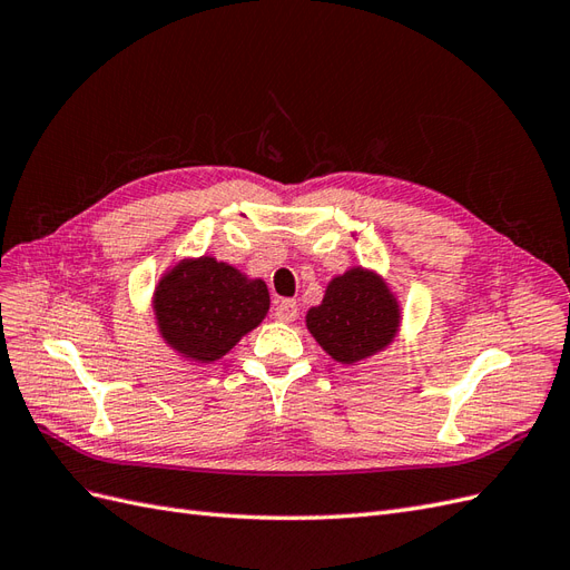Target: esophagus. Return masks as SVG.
<instances>
[{
	"mask_svg": "<svg viewBox=\"0 0 570 570\" xmlns=\"http://www.w3.org/2000/svg\"><path fill=\"white\" fill-rule=\"evenodd\" d=\"M275 318L283 321V323H289L297 318V302L295 299H283L275 304Z\"/></svg>",
	"mask_w": 570,
	"mask_h": 570,
	"instance_id": "34e87169",
	"label": "esophagus"
}]
</instances>
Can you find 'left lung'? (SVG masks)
I'll return each instance as SVG.
<instances>
[{
    "label": "left lung",
    "mask_w": 570,
    "mask_h": 570,
    "mask_svg": "<svg viewBox=\"0 0 570 570\" xmlns=\"http://www.w3.org/2000/svg\"><path fill=\"white\" fill-rule=\"evenodd\" d=\"M400 312L387 287L373 273L354 268L325 289L323 304L306 314L321 347L342 364H354L383 350L394 337Z\"/></svg>",
    "instance_id": "obj_1"
}]
</instances>
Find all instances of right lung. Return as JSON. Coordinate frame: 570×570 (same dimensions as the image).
Masks as SVG:
<instances>
[{"mask_svg":"<svg viewBox=\"0 0 570 570\" xmlns=\"http://www.w3.org/2000/svg\"><path fill=\"white\" fill-rule=\"evenodd\" d=\"M268 289L228 264L204 256L183 262L157 287L154 308L170 347L195 361H216L262 323Z\"/></svg>","mask_w":570,"mask_h":570,"instance_id":"1","label":"right lung"}]
</instances>
